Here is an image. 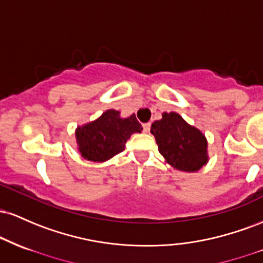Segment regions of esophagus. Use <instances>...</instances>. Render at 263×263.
<instances>
[{
  "label": "esophagus",
  "instance_id": "1",
  "mask_svg": "<svg viewBox=\"0 0 263 263\" xmlns=\"http://www.w3.org/2000/svg\"><path fill=\"white\" fill-rule=\"evenodd\" d=\"M142 127H143L144 134H148L149 129H151V123H143V126H142Z\"/></svg>",
  "mask_w": 263,
  "mask_h": 263
}]
</instances>
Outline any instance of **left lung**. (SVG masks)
Returning a JSON list of instances; mask_svg holds the SVG:
<instances>
[{
	"instance_id": "left-lung-1",
	"label": "left lung",
	"mask_w": 263,
	"mask_h": 263,
	"mask_svg": "<svg viewBox=\"0 0 263 263\" xmlns=\"http://www.w3.org/2000/svg\"><path fill=\"white\" fill-rule=\"evenodd\" d=\"M159 153L168 164L183 172H197L209 161L205 136L177 112H163L151 127Z\"/></svg>"
}]
</instances>
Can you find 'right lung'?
Masks as SVG:
<instances>
[{"label":"right lung","instance_id":"right-lung-1","mask_svg":"<svg viewBox=\"0 0 263 263\" xmlns=\"http://www.w3.org/2000/svg\"><path fill=\"white\" fill-rule=\"evenodd\" d=\"M141 131L142 126L135 115L122 119L119 111L111 108L95 121L77 128L78 151L87 161L105 162L122 152L131 135Z\"/></svg>","mask_w":263,"mask_h":263}]
</instances>
